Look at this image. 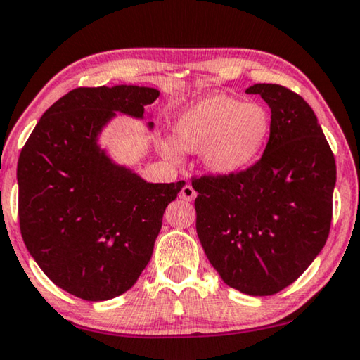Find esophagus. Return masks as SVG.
<instances>
[{
  "mask_svg": "<svg viewBox=\"0 0 360 360\" xmlns=\"http://www.w3.org/2000/svg\"><path fill=\"white\" fill-rule=\"evenodd\" d=\"M179 197L182 198V200L192 202V200H194V198L197 197V192H195V189H194V187H192L191 184H186V186L181 189Z\"/></svg>",
  "mask_w": 360,
  "mask_h": 360,
  "instance_id": "34e87169",
  "label": "esophagus"
}]
</instances>
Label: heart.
<instances>
[{
    "label": "heart",
    "mask_w": 360,
    "mask_h": 360,
    "mask_svg": "<svg viewBox=\"0 0 360 360\" xmlns=\"http://www.w3.org/2000/svg\"><path fill=\"white\" fill-rule=\"evenodd\" d=\"M271 131V112L259 101H244L226 94H210L186 106L173 122V142L162 150L179 160L181 150L200 152L213 174L234 176L257 162Z\"/></svg>",
    "instance_id": "obj_1"
}]
</instances>
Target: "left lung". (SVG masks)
<instances>
[{
    "label": "left lung",
    "mask_w": 360,
    "mask_h": 360,
    "mask_svg": "<svg viewBox=\"0 0 360 360\" xmlns=\"http://www.w3.org/2000/svg\"><path fill=\"white\" fill-rule=\"evenodd\" d=\"M271 110L262 158L234 176L192 181L197 234L221 280L271 296L317 259L330 233L336 163L307 101L276 84H255Z\"/></svg>",
    "instance_id": "8db88e82"
}]
</instances>
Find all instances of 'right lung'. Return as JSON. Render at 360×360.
Wrapping results in <instances>:
<instances>
[{
  "instance_id": "obj_1",
  "label": "right lung",
  "mask_w": 360,
  "mask_h": 360,
  "mask_svg": "<svg viewBox=\"0 0 360 360\" xmlns=\"http://www.w3.org/2000/svg\"><path fill=\"white\" fill-rule=\"evenodd\" d=\"M158 96L139 85L74 89L43 112L20 152L24 244L72 296L98 302L131 289L153 254L165 208L184 186L147 182L98 142L116 112L143 120Z\"/></svg>"
}]
</instances>
